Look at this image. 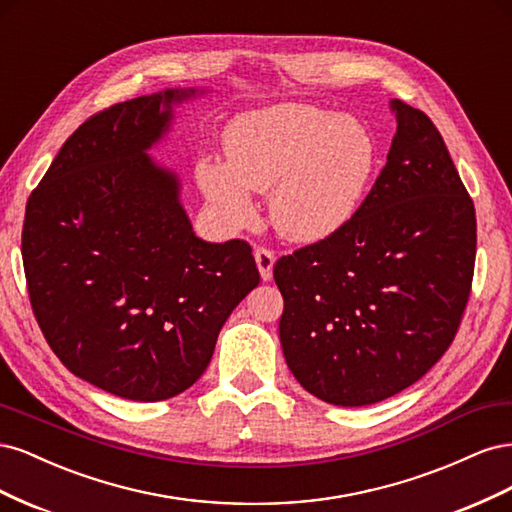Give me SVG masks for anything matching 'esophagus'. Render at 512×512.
Returning <instances> with one entry per match:
<instances>
[{
    "mask_svg": "<svg viewBox=\"0 0 512 512\" xmlns=\"http://www.w3.org/2000/svg\"><path fill=\"white\" fill-rule=\"evenodd\" d=\"M254 258H256V265H258L262 280H265V282L271 280L273 265H275V252L271 250V247H256Z\"/></svg>",
    "mask_w": 512,
    "mask_h": 512,
    "instance_id": "obj_1",
    "label": "esophagus"
}]
</instances>
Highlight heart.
Instances as JSON below:
<instances>
[{
	"mask_svg": "<svg viewBox=\"0 0 512 512\" xmlns=\"http://www.w3.org/2000/svg\"><path fill=\"white\" fill-rule=\"evenodd\" d=\"M226 164L205 162L198 179L232 224L252 218L247 190L271 192L275 228L294 241H320L359 211L378 149L361 121L309 104L243 113L224 130Z\"/></svg>",
	"mask_w": 512,
	"mask_h": 512,
	"instance_id": "1",
	"label": "heart"
}]
</instances>
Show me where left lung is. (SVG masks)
Returning a JSON list of instances; mask_svg holds the SVG:
<instances>
[{"mask_svg": "<svg viewBox=\"0 0 512 512\" xmlns=\"http://www.w3.org/2000/svg\"><path fill=\"white\" fill-rule=\"evenodd\" d=\"M391 106L397 132L354 218L273 267L290 371L346 408L421 380L453 344L472 292V198L433 121Z\"/></svg>", "mask_w": 512, "mask_h": 512, "instance_id": "left-lung-1", "label": "left lung"}]
</instances>
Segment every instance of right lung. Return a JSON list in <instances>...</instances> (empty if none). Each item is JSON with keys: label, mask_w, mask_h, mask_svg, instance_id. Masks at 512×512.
<instances>
[{"label": "right lung", "mask_w": 512, "mask_h": 512, "mask_svg": "<svg viewBox=\"0 0 512 512\" xmlns=\"http://www.w3.org/2000/svg\"><path fill=\"white\" fill-rule=\"evenodd\" d=\"M190 94L91 115L25 207L23 267L46 344L74 376L123 399L190 389L260 282L250 243L198 239L175 175L145 153L168 128L170 102Z\"/></svg>", "instance_id": "1"}]
</instances>
